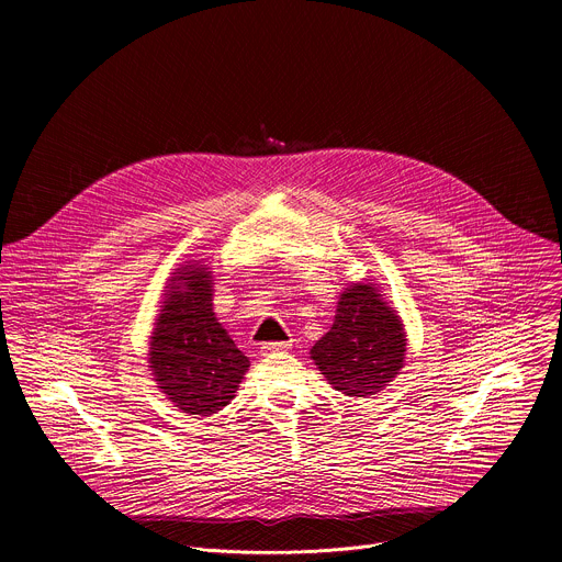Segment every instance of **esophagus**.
Instances as JSON below:
<instances>
[{"instance_id": "34e87169", "label": "esophagus", "mask_w": 562, "mask_h": 562, "mask_svg": "<svg viewBox=\"0 0 562 562\" xmlns=\"http://www.w3.org/2000/svg\"><path fill=\"white\" fill-rule=\"evenodd\" d=\"M291 345L289 342H265L260 347V356H271V353H280V351H289Z\"/></svg>"}]
</instances>
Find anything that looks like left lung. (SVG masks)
I'll return each mask as SVG.
<instances>
[{
    "instance_id": "obj_1",
    "label": "left lung",
    "mask_w": 562,
    "mask_h": 562,
    "mask_svg": "<svg viewBox=\"0 0 562 562\" xmlns=\"http://www.w3.org/2000/svg\"><path fill=\"white\" fill-rule=\"evenodd\" d=\"M331 329L311 349L327 382L349 397L375 395L403 371L407 331L403 317L373 282H349L336 302Z\"/></svg>"
}]
</instances>
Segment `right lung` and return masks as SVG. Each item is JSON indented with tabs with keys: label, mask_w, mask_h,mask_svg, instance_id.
I'll return each instance as SVG.
<instances>
[{
	"label": "right lung",
	"mask_w": 562,
	"mask_h": 562,
	"mask_svg": "<svg viewBox=\"0 0 562 562\" xmlns=\"http://www.w3.org/2000/svg\"><path fill=\"white\" fill-rule=\"evenodd\" d=\"M213 284L204 260L173 269L146 353L157 389L193 418L222 412L249 371V358L217 323Z\"/></svg>",
	"instance_id": "right-lung-1"
}]
</instances>
